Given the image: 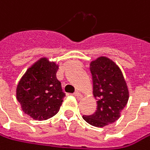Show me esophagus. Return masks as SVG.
Returning a JSON list of instances; mask_svg holds the SVG:
<instances>
[{
	"label": "esophagus",
	"mask_w": 150,
	"mask_h": 150,
	"mask_svg": "<svg viewBox=\"0 0 150 150\" xmlns=\"http://www.w3.org/2000/svg\"><path fill=\"white\" fill-rule=\"evenodd\" d=\"M74 96L76 97L77 99H81V98H82V95H81V93H79L78 91L74 92Z\"/></svg>",
	"instance_id": "1"
}]
</instances>
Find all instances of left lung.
I'll return each instance as SVG.
<instances>
[{
	"label": "left lung",
	"instance_id": "left-lung-1",
	"mask_svg": "<svg viewBox=\"0 0 150 150\" xmlns=\"http://www.w3.org/2000/svg\"><path fill=\"white\" fill-rule=\"evenodd\" d=\"M93 82L96 112L83 120L91 126L103 127L115 122L127 105L129 93L120 67L110 59L99 57L90 66Z\"/></svg>",
	"mask_w": 150,
	"mask_h": 150
}]
</instances>
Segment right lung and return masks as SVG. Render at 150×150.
<instances>
[{"instance_id": "add662e5", "label": "right lung", "mask_w": 150, "mask_h": 150, "mask_svg": "<svg viewBox=\"0 0 150 150\" xmlns=\"http://www.w3.org/2000/svg\"><path fill=\"white\" fill-rule=\"evenodd\" d=\"M59 66L42 58L30 67L16 88V98L24 113L33 120H45L59 110L66 94L56 77Z\"/></svg>"}]
</instances>
